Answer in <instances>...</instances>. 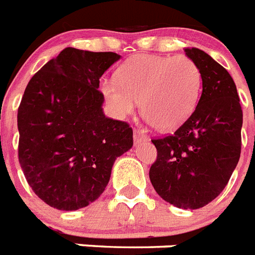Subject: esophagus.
<instances>
[{
	"label": "esophagus",
	"mask_w": 255,
	"mask_h": 255,
	"mask_svg": "<svg viewBox=\"0 0 255 255\" xmlns=\"http://www.w3.org/2000/svg\"><path fill=\"white\" fill-rule=\"evenodd\" d=\"M147 139L148 137L144 134L143 130L134 129V142H135V143H140V142H144V140Z\"/></svg>",
	"instance_id": "obj_1"
}]
</instances>
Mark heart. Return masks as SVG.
Segmentation results:
<instances>
[{
    "label": "heart",
    "mask_w": 255,
    "mask_h": 255,
    "mask_svg": "<svg viewBox=\"0 0 255 255\" xmlns=\"http://www.w3.org/2000/svg\"><path fill=\"white\" fill-rule=\"evenodd\" d=\"M101 91L120 116L140 112L154 128H178L192 115L201 91V71L185 55H142L121 67L117 79H104Z\"/></svg>",
    "instance_id": "obj_1"
}]
</instances>
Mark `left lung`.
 <instances>
[{
	"label": "left lung",
	"mask_w": 255,
	"mask_h": 255,
	"mask_svg": "<svg viewBox=\"0 0 255 255\" xmlns=\"http://www.w3.org/2000/svg\"><path fill=\"white\" fill-rule=\"evenodd\" d=\"M184 51L200 68L203 92L174 134L151 139L158 154L148 175L163 200L199 209L223 192L240 160L242 109L229 72L204 51Z\"/></svg>",
	"instance_id": "8db88e82"
}]
</instances>
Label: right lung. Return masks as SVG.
Segmentation results:
<instances>
[{
    "instance_id": "obj_1",
    "label": "right lung",
    "mask_w": 255,
    "mask_h": 255,
    "mask_svg": "<svg viewBox=\"0 0 255 255\" xmlns=\"http://www.w3.org/2000/svg\"><path fill=\"white\" fill-rule=\"evenodd\" d=\"M121 58L67 47L28 81L18 108V159L28 185L52 208L76 211L99 199L133 129L105 117L100 77Z\"/></svg>"
}]
</instances>
